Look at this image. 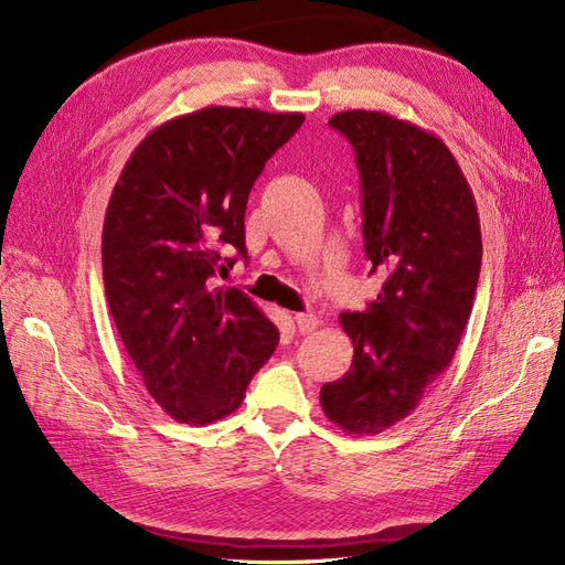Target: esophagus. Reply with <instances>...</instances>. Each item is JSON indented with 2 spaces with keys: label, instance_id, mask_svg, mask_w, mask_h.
<instances>
[{
  "label": "esophagus",
  "instance_id": "34e87169",
  "mask_svg": "<svg viewBox=\"0 0 565 565\" xmlns=\"http://www.w3.org/2000/svg\"><path fill=\"white\" fill-rule=\"evenodd\" d=\"M294 321H296V327H298L300 333H310V331H315L319 327V319L315 315H310V312H298L294 317Z\"/></svg>",
  "mask_w": 565,
  "mask_h": 565
}]
</instances>
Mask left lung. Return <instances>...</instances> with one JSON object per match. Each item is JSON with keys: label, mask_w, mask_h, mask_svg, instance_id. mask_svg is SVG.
<instances>
[{"label": "left lung", "mask_w": 565, "mask_h": 565, "mask_svg": "<svg viewBox=\"0 0 565 565\" xmlns=\"http://www.w3.org/2000/svg\"><path fill=\"white\" fill-rule=\"evenodd\" d=\"M329 125L352 143L369 274L383 286L362 312L341 315L352 364L319 399L335 426L372 435L412 414L452 362L480 277V222L435 135L381 110H343Z\"/></svg>", "instance_id": "1"}]
</instances>
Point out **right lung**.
<instances>
[{
  "mask_svg": "<svg viewBox=\"0 0 565 565\" xmlns=\"http://www.w3.org/2000/svg\"><path fill=\"white\" fill-rule=\"evenodd\" d=\"M302 120L230 106L186 113L143 137L113 186L102 236L108 310L149 395L177 422L232 414L279 343L263 310L215 279L248 257V193Z\"/></svg>",
  "mask_w": 565,
  "mask_h": 565,
  "instance_id": "right-lung-1",
  "label": "right lung"
}]
</instances>
